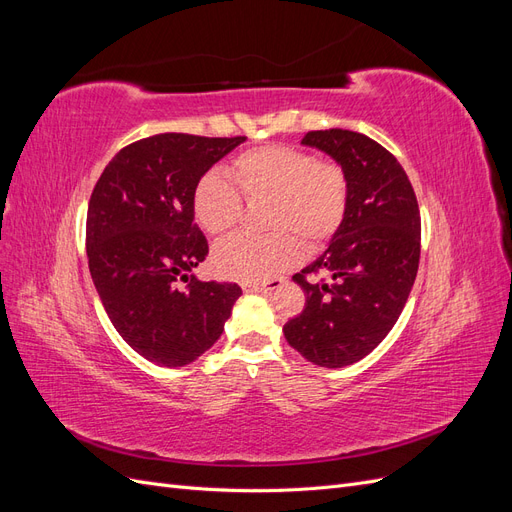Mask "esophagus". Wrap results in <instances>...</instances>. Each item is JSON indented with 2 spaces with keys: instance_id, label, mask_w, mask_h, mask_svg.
Wrapping results in <instances>:
<instances>
[{
  "instance_id": "34e87169",
  "label": "esophagus",
  "mask_w": 512,
  "mask_h": 512,
  "mask_svg": "<svg viewBox=\"0 0 512 512\" xmlns=\"http://www.w3.org/2000/svg\"><path fill=\"white\" fill-rule=\"evenodd\" d=\"M284 286V280L282 277H275V280H269V282H260V284H245L243 288L247 292H265V294H271L275 292L277 288Z\"/></svg>"
}]
</instances>
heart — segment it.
Returning a JSON list of instances; mask_svg holds the SVG:
<instances>
[{"mask_svg":"<svg viewBox=\"0 0 512 512\" xmlns=\"http://www.w3.org/2000/svg\"><path fill=\"white\" fill-rule=\"evenodd\" d=\"M230 183L218 173L200 177L192 192L196 222L213 237H222L241 218L247 203L269 200V237L237 235L213 250L218 275L235 282H265L286 271L307 250H320L342 228L350 183L337 162L318 160L314 153L288 145L247 149L228 166ZM300 238L297 240L296 237Z\"/></svg>","mask_w":512,"mask_h":512,"instance_id":"1","label":"heart"}]
</instances>
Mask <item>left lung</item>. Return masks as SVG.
<instances>
[{"instance_id":"left-lung-1","label":"left lung","mask_w":512,"mask_h":512,"mask_svg":"<svg viewBox=\"0 0 512 512\" xmlns=\"http://www.w3.org/2000/svg\"><path fill=\"white\" fill-rule=\"evenodd\" d=\"M301 143L346 170L350 200L324 254L292 275L307 301L284 335L309 363L335 369L361 361L397 322L421 258V211L406 170L369 136L333 128ZM320 272L330 280L306 277Z\"/></svg>"}]
</instances>
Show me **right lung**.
Here are the masks:
<instances>
[{
  "label": "right lung",
  "instance_id": "obj_1",
  "mask_svg": "<svg viewBox=\"0 0 512 512\" xmlns=\"http://www.w3.org/2000/svg\"><path fill=\"white\" fill-rule=\"evenodd\" d=\"M245 141L166 132L123 147L87 209L89 273L113 327L132 350L183 367L218 342L237 284L188 275L209 245L194 222L196 181ZM191 277L181 289L179 281Z\"/></svg>",
  "mask_w": 512,
  "mask_h": 512
}]
</instances>
